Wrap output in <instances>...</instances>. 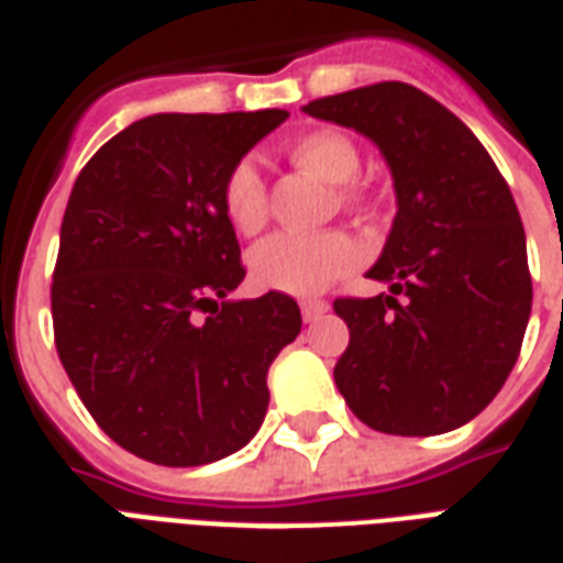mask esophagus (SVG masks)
Returning a JSON list of instances; mask_svg holds the SVG:
<instances>
[{
	"mask_svg": "<svg viewBox=\"0 0 563 563\" xmlns=\"http://www.w3.org/2000/svg\"><path fill=\"white\" fill-rule=\"evenodd\" d=\"M299 309H302V321L311 323V321H318V318H323V314L330 311V302H327V299H306Z\"/></svg>",
	"mask_w": 563,
	"mask_h": 563,
	"instance_id": "obj_1",
	"label": "esophagus"
}]
</instances>
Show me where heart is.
I'll use <instances>...</instances> for the list:
<instances>
[{
  "label": "heart",
  "instance_id": "b5f03b06",
  "mask_svg": "<svg viewBox=\"0 0 563 563\" xmlns=\"http://www.w3.org/2000/svg\"><path fill=\"white\" fill-rule=\"evenodd\" d=\"M287 158L327 183H347L360 170L356 143L339 129H314L287 143ZM342 197H356L354 186H342ZM221 209L236 233H257L266 221L264 176L252 158H242L221 183ZM363 261L360 242L344 231L273 233L249 254L254 285L287 297H314L356 269Z\"/></svg>",
  "mask_w": 563,
  "mask_h": 563
}]
</instances>
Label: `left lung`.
Instances as JSON below:
<instances>
[{"label":"left lung","mask_w":563,"mask_h":563,"mask_svg":"<svg viewBox=\"0 0 563 563\" xmlns=\"http://www.w3.org/2000/svg\"><path fill=\"white\" fill-rule=\"evenodd\" d=\"M306 113L380 146L399 212L368 278L389 294L339 297L351 342L335 387L360 420L426 438L465 426L516 366L531 314L519 209L462 119L408 84L314 98Z\"/></svg>","instance_id":"left-lung-1"}]
</instances>
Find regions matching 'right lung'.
<instances>
[{"instance_id": "1", "label": "right lung", "mask_w": 563, "mask_h": 563, "mask_svg": "<svg viewBox=\"0 0 563 563\" xmlns=\"http://www.w3.org/2000/svg\"><path fill=\"white\" fill-rule=\"evenodd\" d=\"M287 110L155 113L110 137L68 197L53 339L77 396L122 450L219 462L264 422L266 372L302 330L297 299H224L245 278L221 183Z\"/></svg>"}]
</instances>
